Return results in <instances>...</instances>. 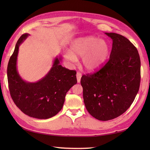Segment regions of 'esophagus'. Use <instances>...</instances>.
Here are the masks:
<instances>
[{"label":"esophagus","mask_w":150,"mask_h":150,"mask_svg":"<svg viewBox=\"0 0 150 150\" xmlns=\"http://www.w3.org/2000/svg\"><path fill=\"white\" fill-rule=\"evenodd\" d=\"M76 76H77V82H81V77H82V74H81V73H80V72H77V75H76Z\"/></svg>","instance_id":"34e87169"}]
</instances>
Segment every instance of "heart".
I'll use <instances>...</instances> for the list:
<instances>
[{
    "label": "heart",
    "instance_id": "b5f03b06",
    "mask_svg": "<svg viewBox=\"0 0 150 150\" xmlns=\"http://www.w3.org/2000/svg\"><path fill=\"white\" fill-rule=\"evenodd\" d=\"M110 51V44L106 40L94 36L79 38L73 42L71 52L65 55L71 62H77V57H82V64L88 71H95L103 66Z\"/></svg>",
    "mask_w": 150,
    "mask_h": 150
}]
</instances>
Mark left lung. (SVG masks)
Segmentation results:
<instances>
[{"label": "left lung", "instance_id": "obj_1", "mask_svg": "<svg viewBox=\"0 0 150 150\" xmlns=\"http://www.w3.org/2000/svg\"><path fill=\"white\" fill-rule=\"evenodd\" d=\"M105 34L113 40L109 60L98 71L81 79L86 108L91 116L103 121L117 118L128 109L141 82L137 49L121 35Z\"/></svg>", "mask_w": 150, "mask_h": 150}]
</instances>
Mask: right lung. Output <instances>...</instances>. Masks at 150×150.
<instances>
[{
	"label": "right lung",
	"instance_id": "1",
	"mask_svg": "<svg viewBox=\"0 0 150 150\" xmlns=\"http://www.w3.org/2000/svg\"><path fill=\"white\" fill-rule=\"evenodd\" d=\"M29 35L19 38L9 59L8 81L11 97L19 109L31 117L46 119L55 116L62 108L66 93L77 82L75 70H69L60 64L61 59L54 60L48 73L37 82L22 80L17 69L19 46Z\"/></svg>",
	"mask_w": 150,
	"mask_h": 150
}]
</instances>
